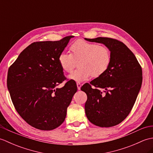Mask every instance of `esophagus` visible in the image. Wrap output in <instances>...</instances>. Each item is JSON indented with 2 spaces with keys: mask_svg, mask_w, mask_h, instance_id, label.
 Returning <instances> with one entry per match:
<instances>
[{
  "mask_svg": "<svg viewBox=\"0 0 153 153\" xmlns=\"http://www.w3.org/2000/svg\"><path fill=\"white\" fill-rule=\"evenodd\" d=\"M77 89L79 90L81 89V87H82V84H81L79 82H77Z\"/></svg>",
  "mask_w": 153,
  "mask_h": 153,
  "instance_id": "34e87169",
  "label": "esophagus"
}]
</instances>
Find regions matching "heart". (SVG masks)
<instances>
[{
  "instance_id": "obj_1",
  "label": "heart",
  "mask_w": 153,
  "mask_h": 153,
  "mask_svg": "<svg viewBox=\"0 0 153 153\" xmlns=\"http://www.w3.org/2000/svg\"><path fill=\"white\" fill-rule=\"evenodd\" d=\"M70 53L62 52L58 56V62L65 72L70 73L78 62L79 68L68 76L76 82H82L91 76L98 77L105 74L111 63L112 55L105 45L77 40L70 47Z\"/></svg>"
}]
</instances>
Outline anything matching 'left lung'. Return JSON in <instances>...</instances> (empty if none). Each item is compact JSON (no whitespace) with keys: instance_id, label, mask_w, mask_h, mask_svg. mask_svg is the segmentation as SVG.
Listing matches in <instances>:
<instances>
[{"instance_id":"8db88e82","label":"left lung","mask_w":153,"mask_h":153,"mask_svg":"<svg viewBox=\"0 0 153 153\" xmlns=\"http://www.w3.org/2000/svg\"><path fill=\"white\" fill-rule=\"evenodd\" d=\"M85 39L104 44L112 55L106 72L81 88L87 96L86 116L95 126H114L124 120L134 105L142 84L141 67L134 54L121 41L108 37Z\"/></svg>"}]
</instances>
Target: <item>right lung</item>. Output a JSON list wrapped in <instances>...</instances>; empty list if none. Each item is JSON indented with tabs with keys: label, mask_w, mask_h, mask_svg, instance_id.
Returning <instances> with one entry per match:
<instances>
[{
	"label": "right lung",
	"mask_w": 153,
	"mask_h": 153,
	"mask_svg": "<svg viewBox=\"0 0 153 153\" xmlns=\"http://www.w3.org/2000/svg\"><path fill=\"white\" fill-rule=\"evenodd\" d=\"M72 37L31 43L9 68L7 87L13 105L19 116L35 128L52 130L66 118L67 108L77 88L71 80L62 88L56 87L66 79L58 56Z\"/></svg>",
	"instance_id": "obj_1"
}]
</instances>
